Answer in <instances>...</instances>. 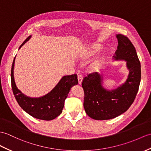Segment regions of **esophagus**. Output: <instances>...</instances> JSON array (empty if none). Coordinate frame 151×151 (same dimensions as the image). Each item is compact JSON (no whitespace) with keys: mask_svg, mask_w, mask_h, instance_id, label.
Listing matches in <instances>:
<instances>
[{"mask_svg":"<svg viewBox=\"0 0 151 151\" xmlns=\"http://www.w3.org/2000/svg\"><path fill=\"white\" fill-rule=\"evenodd\" d=\"M82 75L80 74V73H78V83L79 84H81L82 83Z\"/></svg>","mask_w":151,"mask_h":151,"instance_id":"1","label":"esophagus"}]
</instances>
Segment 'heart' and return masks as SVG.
Listing matches in <instances>:
<instances>
[{
  "label": "heart",
  "instance_id": "b5f03b06",
  "mask_svg": "<svg viewBox=\"0 0 151 151\" xmlns=\"http://www.w3.org/2000/svg\"><path fill=\"white\" fill-rule=\"evenodd\" d=\"M99 50V47L98 46V45H94V46L93 47V50H92L91 52H90V55L94 54V52H96ZM99 64H94V65L93 66L92 68H93V69H96V68H97L98 67H99Z\"/></svg>",
  "mask_w": 151,
  "mask_h": 151
}]
</instances>
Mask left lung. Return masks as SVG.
Masks as SVG:
<instances>
[{"label":"left lung","instance_id":"obj_1","mask_svg":"<svg viewBox=\"0 0 151 151\" xmlns=\"http://www.w3.org/2000/svg\"><path fill=\"white\" fill-rule=\"evenodd\" d=\"M118 45L114 57L127 61L128 78L117 89L107 91L101 86V77L94 72L84 76L82 86L84 91L83 107L94 120H110L123 114L134 102L141 80V65L136 49L128 37L117 35Z\"/></svg>","mask_w":151,"mask_h":151}]
</instances>
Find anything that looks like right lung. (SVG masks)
Returning <instances> with one entry per match:
<instances>
[{
  "mask_svg": "<svg viewBox=\"0 0 151 151\" xmlns=\"http://www.w3.org/2000/svg\"><path fill=\"white\" fill-rule=\"evenodd\" d=\"M30 37L31 36L28 37L20 45L19 48L22 47ZM14 64L15 58L13 60L11 71L12 87L14 96L20 107L31 116L40 120H51L58 116L64 108V101L71 87L78 83L76 74L64 76L50 93L42 97L33 99L25 96L17 89L13 76Z\"/></svg>",
  "mask_w": 151,
  "mask_h": 151,
  "instance_id": "right-lung-1",
  "label": "right lung"
}]
</instances>
